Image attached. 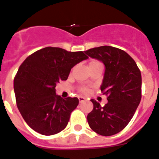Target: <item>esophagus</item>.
<instances>
[{
  "instance_id": "1",
  "label": "esophagus",
  "mask_w": 159,
  "mask_h": 159,
  "mask_svg": "<svg viewBox=\"0 0 159 159\" xmlns=\"http://www.w3.org/2000/svg\"><path fill=\"white\" fill-rule=\"evenodd\" d=\"M78 100H79L80 103H82L86 100V98H84L83 96H78Z\"/></svg>"
}]
</instances>
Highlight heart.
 <instances>
[{
    "label": "heart",
    "instance_id": "heart-1",
    "mask_svg": "<svg viewBox=\"0 0 159 159\" xmlns=\"http://www.w3.org/2000/svg\"><path fill=\"white\" fill-rule=\"evenodd\" d=\"M99 64H101L100 62L96 61V60H92V61L90 62V64H89V66H92V65H99ZM81 91L83 93H86L88 91V90L86 88H82L81 89Z\"/></svg>",
    "mask_w": 159,
    "mask_h": 159
}]
</instances>
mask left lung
<instances>
[{"instance_id": "obj_1", "label": "left lung", "mask_w": 159, "mask_h": 159, "mask_svg": "<svg viewBox=\"0 0 159 159\" xmlns=\"http://www.w3.org/2000/svg\"><path fill=\"white\" fill-rule=\"evenodd\" d=\"M85 53L104 64L100 90L108 96V103L103 107L91 100L94 107L87 115V122L99 135H115L128 124L140 104L141 73L135 60L124 50L116 47L103 46Z\"/></svg>"}]
</instances>
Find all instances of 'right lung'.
<instances>
[{
    "instance_id": "add662e5",
    "label": "right lung",
    "mask_w": 159,
    "mask_h": 159,
    "mask_svg": "<svg viewBox=\"0 0 159 159\" xmlns=\"http://www.w3.org/2000/svg\"><path fill=\"white\" fill-rule=\"evenodd\" d=\"M88 59L82 51L69 52L48 46L23 62L14 79L17 107L31 128L44 135L63 131L78 105L77 97L63 99L55 86L68 78L71 69Z\"/></svg>"
}]
</instances>
